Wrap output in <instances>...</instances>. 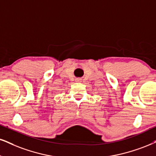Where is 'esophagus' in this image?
Instances as JSON below:
<instances>
[{"mask_svg":"<svg viewBox=\"0 0 156 156\" xmlns=\"http://www.w3.org/2000/svg\"><path fill=\"white\" fill-rule=\"evenodd\" d=\"M77 82H79V80H77Z\"/></svg>","mask_w":156,"mask_h":156,"instance_id":"obj_1","label":"esophagus"}]
</instances>
